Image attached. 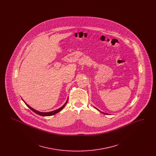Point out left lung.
<instances>
[{"label":"left lung","mask_w":156,"mask_h":156,"mask_svg":"<svg viewBox=\"0 0 156 156\" xmlns=\"http://www.w3.org/2000/svg\"><path fill=\"white\" fill-rule=\"evenodd\" d=\"M94 108H95V109H97V108H95V107H94ZM97 109V110H98V111L101 112V113H104V114H105V115H109V114H108V113H104V112H102L100 111H99V109Z\"/></svg>","instance_id":"1"}]
</instances>
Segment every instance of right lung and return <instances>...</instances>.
<instances>
[{
    "instance_id": "right-lung-1",
    "label": "right lung",
    "mask_w": 156,
    "mask_h": 156,
    "mask_svg": "<svg viewBox=\"0 0 156 156\" xmlns=\"http://www.w3.org/2000/svg\"><path fill=\"white\" fill-rule=\"evenodd\" d=\"M22 100L23 101V99ZM23 102H24L26 104V105L30 108L31 110H32L34 112H35L36 113L38 114V115H40V116H52L53 115L56 114L57 113H58V112H59V111H61L65 107V106L66 105L67 102H68V99H67V101L66 102V103L64 104V105L63 106H62L61 108H59V109H57V110H55V111H53L49 112H42L38 111L35 110L34 109H33V108H31L29 105H27V104H26L24 101H23Z\"/></svg>"
}]
</instances>
